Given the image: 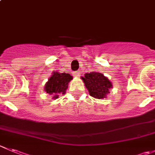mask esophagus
Listing matches in <instances>:
<instances>
[{"label": "esophagus", "mask_w": 155, "mask_h": 155, "mask_svg": "<svg viewBox=\"0 0 155 155\" xmlns=\"http://www.w3.org/2000/svg\"><path fill=\"white\" fill-rule=\"evenodd\" d=\"M73 76H75V77H78V76H79V72H77V71H76V72H73Z\"/></svg>", "instance_id": "34e87169"}]
</instances>
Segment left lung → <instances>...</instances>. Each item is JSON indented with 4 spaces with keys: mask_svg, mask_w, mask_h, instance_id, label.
Masks as SVG:
<instances>
[{
    "mask_svg": "<svg viewBox=\"0 0 155 155\" xmlns=\"http://www.w3.org/2000/svg\"><path fill=\"white\" fill-rule=\"evenodd\" d=\"M81 79L90 95L94 98H106L107 95L110 93V89L113 88L112 82L110 79L99 72L86 73Z\"/></svg>",
    "mask_w": 155,
    "mask_h": 155,
    "instance_id": "1",
    "label": "left lung"
}]
</instances>
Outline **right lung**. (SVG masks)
<instances>
[{
  "mask_svg": "<svg viewBox=\"0 0 155 155\" xmlns=\"http://www.w3.org/2000/svg\"><path fill=\"white\" fill-rule=\"evenodd\" d=\"M73 79V76L66 73L53 71L45 85V91L52 95V99H57L60 94H64L68 88V84Z\"/></svg>",
  "mask_w": 155,
  "mask_h": 155,
  "instance_id": "add662e5",
  "label": "right lung"
}]
</instances>
